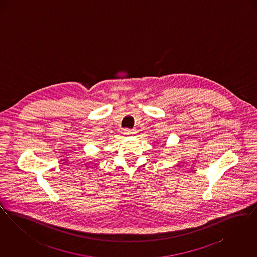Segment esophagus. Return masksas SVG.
<instances>
[{
    "label": "esophagus",
    "instance_id": "34e87169",
    "mask_svg": "<svg viewBox=\"0 0 257 257\" xmlns=\"http://www.w3.org/2000/svg\"><path fill=\"white\" fill-rule=\"evenodd\" d=\"M136 132H135L134 129H128V128H125L124 130H123V134L126 135V136H132V135H134Z\"/></svg>",
    "mask_w": 257,
    "mask_h": 257
}]
</instances>
